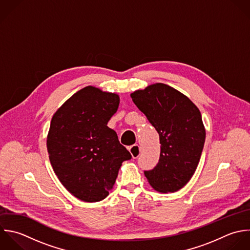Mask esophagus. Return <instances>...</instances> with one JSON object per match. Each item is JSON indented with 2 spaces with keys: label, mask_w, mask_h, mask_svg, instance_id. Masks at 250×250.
<instances>
[{
  "label": "esophagus",
  "mask_w": 250,
  "mask_h": 250,
  "mask_svg": "<svg viewBox=\"0 0 250 250\" xmlns=\"http://www.w3.org/2000/svg\"><path fill=\"white\" fill-rule=\"evenodd\" d=\"M128 151H129V153H130V155H131V157H132L133 159L138 158V156L140 155V147H139L137 144L130 146V147L128 148Z\"/></svg>",
  "instance_id": "obj_1"
}]
</instances>
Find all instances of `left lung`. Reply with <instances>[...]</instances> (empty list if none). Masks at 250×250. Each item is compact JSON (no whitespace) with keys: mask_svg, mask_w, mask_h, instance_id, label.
Returning <instances> with one entry per match:
<instances>
[{"mask_svg":"<svg viewBox=\"0 0 250 250\" xmlns=\"http://www.w3.org/2000/svg\"><path fill=\"white\" fill-rule=\"evenodd\" d=\"M160 135L159 164L144 171L160 193H174L194 175L204 149L206 128L199 108L177 89L157 83L130 94Z\"/></svg>","mask_w":250,"mask_h":250,"instance_id":"obj_1","label":"left lung"}]
</instances>
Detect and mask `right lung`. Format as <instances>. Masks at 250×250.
<instances>
[{
	"instance_id": "obj_1",
	"label": "right lung",
	"mask_w": 250,
	"mask_h": 250,
	"mask_svg": "<svg viewBox=\"0 0 250 250\" xmlns=\"http://www.w3.org/2000/svg\"><path fill=\"white\" fill-rule=\"evenodd\" d=\"M119 104L117 93L88 85L67 99L51 119L46 137L51 167L67 191L83 202L104 200L123 162L131 159L107 126Z\"/></svg>"
}]
</instances>
